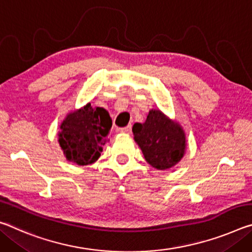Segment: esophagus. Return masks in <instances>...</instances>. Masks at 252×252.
<instances>
[{"label": "esophagus", "mask_w": 252, "mask_h": 252, "mask_svg": "<svg viewBox=\"0 0 252 252\" xmlns=\"http://www.w3.org/2000/svg\"><path fill=\"white\" fill-rule=\"evenodd\" d=\"M131 131H132V126H131V125L120 129V132H122V133H131Z\"/></svg>", "instance_id": "34e87169"}]
</instances>
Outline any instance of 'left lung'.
<instances>
[{
    "mask_svg": "<svg viewBox=\"0 0 252 252\" xmlns=\"http://www.w3.org/2000/svg\"><path fill=\"white\" fill-rule=\"evenodd\" d=\"M132 131L146 161L154 168L168 169L183 158L185 133L179 125L171 122L159 110H151L146 122L135 123Z\"/></svg>",
    "mask_w": 252,
    "mask_h": 252,
    "instance_id": "obj_1",
    "label": "left lung"
}]
</instances>
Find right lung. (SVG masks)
I'll list each match as a JSON object with an SVG mask.
<instances>
[{
  "label": "right lung",
  "instance_id": "obj_1",
  "mask_svg": "<svg viewBox=\"0 0 252 252\" xmlns=\"http://www.w3.org/2000/svg\"><path fill=\"white\" fill-rule=\"evenodd\" d=\"M112 127L109 112L103 107L83 109L67 115L62 123L59 145L69 161L85 166L96 161Z\"/></svg>",
  "mask_w": 252,
  "mask_h": 252
}]
</instances>
